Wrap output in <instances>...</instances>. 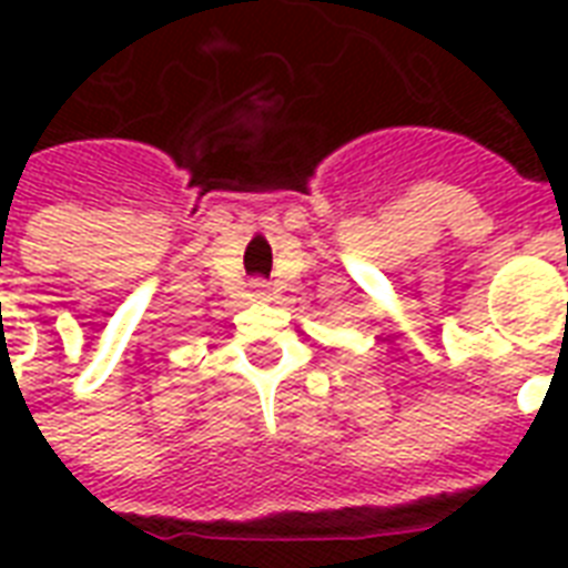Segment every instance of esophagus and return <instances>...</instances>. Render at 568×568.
<instances>
[{"label": "esophagus", "mask_w": 568, "mask_h": 568, "mask_svg": "<svg viewBox=\"0 0 568 568\" xmlns=\"http://www.w3.org/2000/svg\"><path fill=\"white\" fill-rule=\"evenodd\" d=\"M256 292H265V283H256Z\"/></svg>", "instance_id": "1"}]
</instances>
